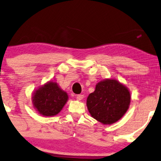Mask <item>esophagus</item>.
Returning a JSON list of instances; mask_svg holds the SVG:
<instances>
[{
	"instance_id": "1",
	"label": "esophagus",
	"mask_w": 161,
	"mask_h": 161,
	"mask_svg": "<svg viewBox=\"0 0 161 161\" xmlns=\"http://www.w3.org/2000/svg\"><path fill=\"white\" fill-rule=\"evenodd\" d=\"M83 97H84V96H83V95L79 94V95L76 96V99L78 101H80V100H82V99H83Z\"/></svg>"
}]
</instances>
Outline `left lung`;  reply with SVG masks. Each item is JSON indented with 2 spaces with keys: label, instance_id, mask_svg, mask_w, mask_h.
<instances>
[{
  "label": "left lung",
  "instance_id": "obj_1",
  "mask_svg": "<svg viewBox=\"0 0 161 161\" xmlns=\"http://www.w3.org/2000/svg\"><path fill=\"white\" fill-rule=\"evenodd\" d=\"M130 103L129 88L117 79H106L96 85L86 104L91 117L104 125H111L125 115Z\"/></svg>",
  "mask_w": 161,
  "mask_h": 161
}]
</instances>
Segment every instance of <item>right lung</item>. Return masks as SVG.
<instances>
[{
    "label": "right lung",
    "mask_w": 161,
    "mask_h": 161,
    "mask_svg": "<svg viewBox=\"0 0 161 161\" xmlns=\"http://www.w3.org/2000/svg\"><path fill=\"white\" fill-rule=\"evenodd\" d=\"M68 100V93L53 81L36 89L32 97L34 108L44 117H53L58 114Z\"/></svg>",
    "instance_id": "1"
}]
</instances>
